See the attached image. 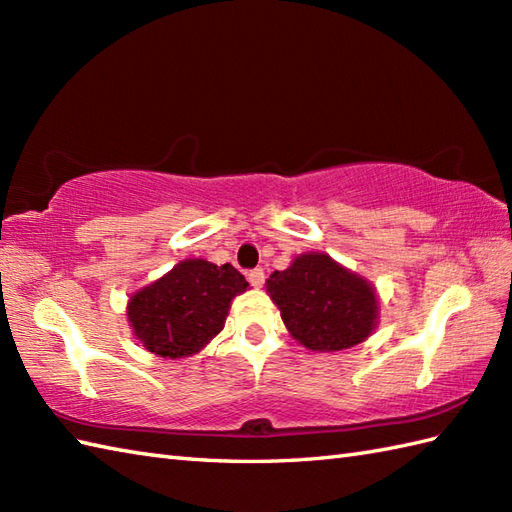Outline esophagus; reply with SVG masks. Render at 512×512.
I'll list each match as a JSON object with an SVG mask.
<instances>
[{"mask_svg": "<svg viewBox=\"0 0 512 512\" xmlns=\"http://www.w3.org/2000/svg\"><path fill=\"white\" fill-rule=\"evenodd\" d=\"M248 281H250V286H255V288H262L264 286V270L262 268H253V270H248Z\"/></svg>", "mask_w": 512, "mask_h": 512, "instance_id": "34e87169", "label": "esophagus"}]
</instances>
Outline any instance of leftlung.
Returning <instances> with one entry per match:
<instances>
[{"mask_svg":"<svg viewBox=\"0 0 512 512\" xmlns=\"http://www.w3.org/2000/svg\"><path fill=\"white\" fill-rule=\"evenodd\" d=\"M292 339L308 350L339 352L363 343L378 323V297L361 275L325 253L292 259L266 281Z\"/></svg>","mask_w":512,"mask_h":512,"instance_id":"8db88e82","label":"left lung"}]
</instances>
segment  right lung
I'll list each match as a JSON object with an SVG mask.
<instances>
[{
  "instance_id": "1",
  "label": "right lung",
  "mask_w": 512,
  "mask_h": 512,
  "mask_svg": "<svg viewBox=\"0 0 512 512\" xmlns=\"http://www.w3.org/2000/svg\"><path fill=\"white\" fill-rule=\"evenodd\" d=\"M246 288L248 281L231 264L184 259L129 297L127 319L147 352L184 358L222 332L231 301Z\"/></svg>"
}]
</instances>
